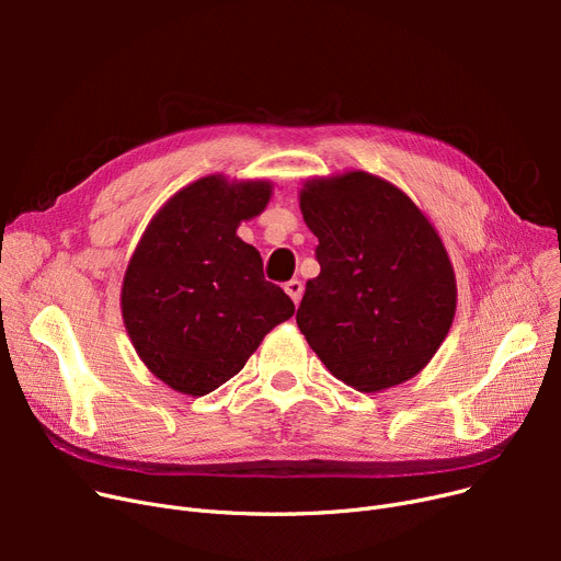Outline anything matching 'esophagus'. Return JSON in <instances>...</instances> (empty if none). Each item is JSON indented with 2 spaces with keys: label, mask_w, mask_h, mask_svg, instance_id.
I'll use <instances>...</instances> for the list:
<instances>
[{
  "label": "esophagus",
  "mask_w": 561,
  "mask_h": 561,
  "mask_svg": "<svg viewBox=\"0 0 561 561\" xmlns=\"http://www.w3.org/2000/svg\"><path fill=\"white\" fill-rule=\"evenodd\" d=\"M284 290L288 293L293 302L300 305V298H302V293H305V286H302V282H300V279H290V282H286V284H284Z\"/></svg>",
  "instance_id": "1"
}]
</instances>
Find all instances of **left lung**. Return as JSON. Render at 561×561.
<instances>
[{"label":"left lung","instance_id":"obj_1","mask_svg":"<svg viewBox=\"0 0 561 561\" xmlns=\"http://www.w3.org/2000/svg\"><path fill=\"white\" fill-rule=\"evenodd\" d=\"M300 209L318 236L320 273L296 320L320 362L366 393L421 373L457 307L453 263L430 220L362 170L307 182Z\"/></svg>","mask_w":561,"mask_h":561}]
</instances>
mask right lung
I'll use <instances>...</instances> for the list:
<instances>
[{
  "mask_svg": "<svg viewBox=\"0 0 561 561\" xmlns=\"http://www.w3.org/2000/svg\"><path fill=\"white\" fill-rule=\"evenodd\" d=\"M268 199L271 184L211 174L170 197L145 229L125 273L123 318L138 357L170 389L216 391L296 311L236 236Z\"/></svg>",
  "mask_w": 561,
  "mask_h": 561,
  "instance_id": "right-lung-1",
  "label": "right lung"
}]
</instances>
